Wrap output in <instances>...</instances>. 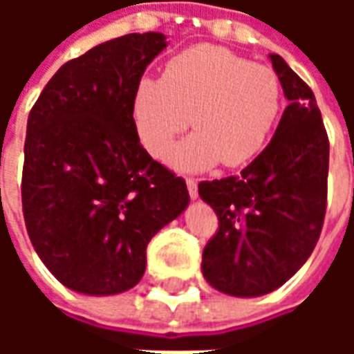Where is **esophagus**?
I'll return each instance as SVG.
<instances>
[{
  "mask_svg": "<svg viewBox=\"0 0 354 354\" xmlns=\"http://www.w3.org/2000/svg\"><path fill=\"white\" fill-rule=\"evenodd\" d=\"M185 185H187L189 197H192V199H197V197H199V192H197V180H193V178H187V180H185Z\"/></svg>",
  "mask_w": 354,
  "mask_h": 354,
  "instance_id": "1",
  "label": "esophagus"
}]
</instances>
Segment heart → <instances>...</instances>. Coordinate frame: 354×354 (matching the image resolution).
I'll list each match as a JSON object with an SVG mask.
<instances>
[{
	"mask_svg": "<svg viewBox=\"0 0 354 354\" xmlns=\"http://www.w3.org/2000/svg\"><path fill=\"white\" fill-rule=\"evenodd\" d=\"M282 108L277 73L222 47L199 45L170 60L162 77H140L132 123L140 144L165 159L182 132L195 134L170 155L178 170L241 167L260 153Z\"/></svg>",
	"mask_w": 354,
	"mask_h": 354,
	"instance_id": "heart-1",
	"label": "heart"
}]
</instances>
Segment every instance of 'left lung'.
Here are the masks:
<instances>
[{
	"instance_id": "obj_1",
	"label": "left lung",
	"mask_w": 354,
	"mask_h": 354,
	"mask_svg": "<svg viewBox=\"0 0 354 354\" xmlns=\"http://www.w3.org/2000/svg\"><path fill=\"white\" fill-rule=\"evenodd\" d=\"M269 58L288 100L273 138L239 176L199 184L220 222L203 274L227 296H263L294 277L326 214L330 144L315 94L284 58Z\"/></svg>"
}]
</instances>
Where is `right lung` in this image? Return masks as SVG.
<instances>
[{"instance_id": "1", "label": "right lung", "mask_w": 354, "mask_h": 354, "mask_svg": "<svg viewBox=\"0 0 354 354\" xmlns=\"http://www.w3.org/2000/svg\"><path fill=\"white\" fill-rule=\"evenodd\" d=\"M167 47L159 32L96 45L58 70L28 115L22 212L35 252L66 288L136 286L155 233L189 205L185 182L153 161L132 123V93Z\"/></svg>"}]
</instances>
